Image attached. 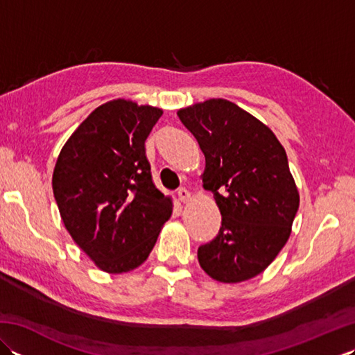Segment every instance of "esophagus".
I'll return each mask as SVG.
<instances>
[{"label":"esophagus","instance_id":"34e87169","mask_svg":"<svg viewBox=\"0 0 355 355\" xmlns=\"http://www.w3.org/2000/svg\"><path fill=\"white\" fill-rule=\"evenodd\" d=\"M177 195H178V200L182 201V202H187V201H189V198H191L189 191L184 189V187H182V189H178Z\"/></svg>","mask_w":355,"mask_h":355}]
</instances>
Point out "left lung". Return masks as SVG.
Returning a JSON list of instances; mask_svg holds the SVG:
<instances>
[{"label": "left lung", "mask_w": 355, "mask_h": 355, "mask_svg": "<svg viewBox=\"0 0 355 355\" xmlns=\"http://www.w3.org/2000/svg\"><path fill=\"white\" fill-rule=\"evenodd\" d=\"M177 114L206 157L202 187L223 216L218 235L198 248L201 268L225 284L258 276L286 244L299 209L284 146L268 126L225 99Z\"/></svg>", "instance_id": "1"}]
</instances>
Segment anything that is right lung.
Masks as SVG:
<instances>
[{
  "mask_svg": "<svg viewBox=\"0 0 355 355\" xmlns=\"http://www.w3.org/2000/svg\"><path fill=\"white\" fill-rule=\"evenodd\" d=\"M162 114L125 99L101 105L67 140L53 171L65 229L107 273L141 266L172 215V201L153 183L145 153Z\"/></svg>",
  "mask_w": 355,
  "mask_h": 355,
  "instance_id": "1",
  "label": "right lung"
}]
</instances>
